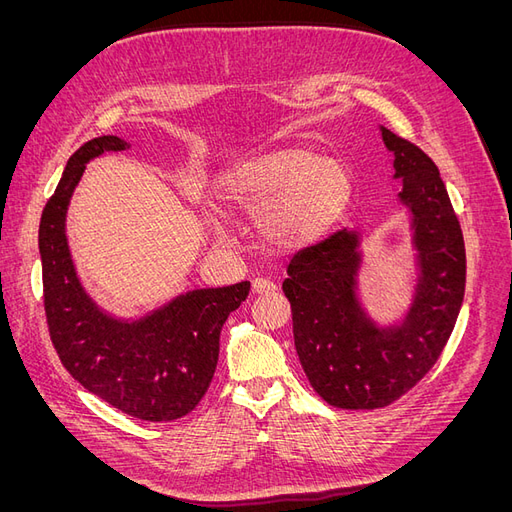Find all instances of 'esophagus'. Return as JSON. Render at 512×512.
I'll return each mask as SVG.
<instances>
[{"label": "esophagus", "instance_id": "esophagus-1", "mask_svg": "<svg viewBox=\"0 0 512 512\" xmlns=\"http://www.w3.org/2000/svg\"><path fill=\"white\" fill-rule=\"evenodd\" d=\"M275 284L271 280H265V277H256L252 282V292L254 294H273L275 292Z\"/></svg>", "mask_w": 512, "mask_h": 512}]
</instances>
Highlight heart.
Instances as JSON below:
<instances>
[{
  "label": "heart",
  "mask_w": 512,
  "mask_h": 512,
  "mask_svg": "<svg viewBox=\"0 0 512 512\" xmlns=\"http://www.w3.org/2000/svg\"><path fill=\"white\" fill-rule=\"evenodd\" d=\"M213 194L224 211L256 215L267 250L292 254L318 243L344 218L354 198L346 162L307 143H284L226 166Z\"/></svg>",
  "instance_id": "1"
}]
</instances>
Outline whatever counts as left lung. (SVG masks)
I'll return each instance as SVG.
<instances>
[{
  "mask_svg": "<svg viewBox=\"0 0 512 512\" xmlns=\"http://www.w3.org/2000/svg\"><path fill=\"white\" fill-rule=\"evenodd\" d=\"M380 134L412 232L408 307L391 322L369 314L359 292L361 230L344 228L299 252L282 284L303 371L327 404L344 410L389 406L410 391L438 361L466 290V247L438 166L384 126Z\"/></svg>",
  "mask_w": 512,
  "mask_h": 512,
  "instance_id": "obj_1",
  "label": "left lung"
}]
</instances>
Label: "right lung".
Masks as SVG:
<instances>
[{
  "label": "right lung",
  "mask_w": 512,
  "mask_h": 512,
  "mask_svg": "<svg viewBox=\"0 0 512 512\" xmlns=\"http://www.w3.org/2000/svg\"><path fill=\"white\" fill-rule=\"evenodd\" d=\"M126 149L130 143L113 134L85 143L68 160L42 211L38 247L46 322L61 363L89 393L141 421H175L207 393L222 327L247 299L250 282L188 290L141 318L113 316L94 301L72 260L68 207L85 166L106 151Z\"/></svg>",
  "instance_id": "1"
}]
</instances>
